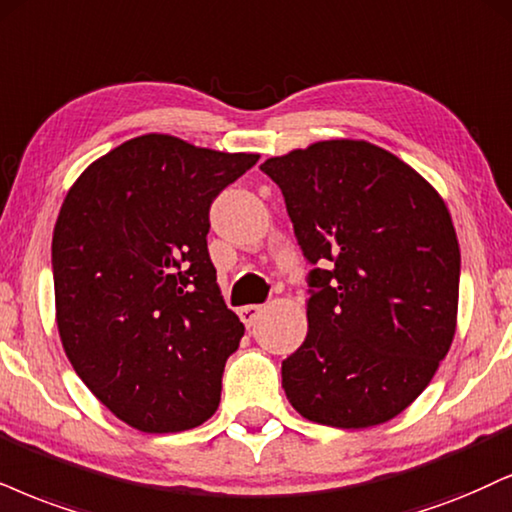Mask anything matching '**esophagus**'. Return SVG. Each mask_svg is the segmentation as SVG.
Masks as SVG:
<instances>
[{"label": "esophagus", "mask_w": 512, "mask_h": 512, "mask_svg": "<svg viewBox=\"0 0 512 512\" xmlns=\"http://www.w3.org/2000/svg\"><path fill=\"white\" fill-rule=\"evenodd\" d=\"M261 313H263V306H256V304H249V306L239 308V318H242V323H244L246 327L256 325L258 315H261Z\"/></svg>", "instance_id": "34e87169"}]
</instances>
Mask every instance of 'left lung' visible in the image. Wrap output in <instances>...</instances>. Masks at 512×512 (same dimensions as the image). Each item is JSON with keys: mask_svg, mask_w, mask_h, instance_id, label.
<instances>
[{"mask_svg": "<svg viewBox=\"0 0 512 512\" xmlns=\"http://www.w3.org/2000/svg\"><path fill=\"white\" fill-rule=\"evenodd\" d=\"M282 189L308 275L306 342L282 361L289 403L363 430L432 382L458 320L460 246L418 170L365 140H325L261 166Z\"/></svg>", "mask_w": 512, "mask_h": 512, "instance_id": "obj_1", "label": "left lung"}]
</instances>
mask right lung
Masks as SVG:
<instances>
[{"instance_id": "1", "label": "right lung", "mask_w": 512, "mask_h": 512, "mask_svg": "<svg viewBox=\"0 0 512 512\" xmlns=\"http://www.w3.org/2000/svg\"><path fill=\"white\" fill-rule=\"evenodd\" d=\"M258 154L132 137L90 163L52 239L56 327L87 389L125 425L166 434L216 413L244 325L208 256V208Z\"/></svg>"}]
</instances>
